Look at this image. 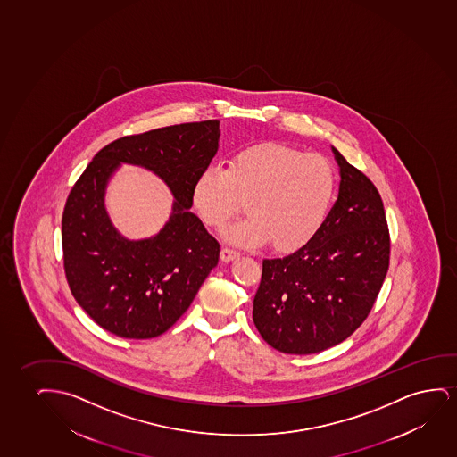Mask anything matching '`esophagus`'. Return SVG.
<instances>
[{
  "label": "esophagus",
  "mask_w": 457,
  "mask_h": 457,
  "mask_svg": "<svg viewBox=\"0 0 457 457\" xmlns=\"http://www.w3.org/2000/svg\"><path fill=\"white\" fill-rule=\"evenodd\" d=\"M238 256H240V253H238L237 250H234V248H229V246H223L221 253H220L221 261H225V262L234 261V259H237Z\"/></svg>",
  "instance_id": "obj_1"
}]
</instances>
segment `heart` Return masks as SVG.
Segmentation results:
<instances>
[{
	"label": "heart",
	"instance_id": "obj_1",
	"mask_svg": "<svg viewBox=\"0 0 457 457\" xmlns=\"http://www.w3.org/2000/svg\"><path fill=\"white\" fill-rule=\"evenodd\" d=\"M337 192V173L326 157L284 144H259L237 151L228 167L201 171L192 203L201 221L220 229L245 207L248 213L225 229L244 246L271 242L278 253L311 244L325 226Z\"/></svg>",
	"mask_w": 457,
	"mask_h": 457
}]
</instances>
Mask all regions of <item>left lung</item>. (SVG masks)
<instances>
[{
	"mask_svg": "<svg viewBox=\"0 0 457 457\" xmlns=\"http://www.w3.org/2000/svg\"><path fill=\"white\" fill-rule=\"evenodd\" d=\"M332 151L342 181L325 226L294 254L265 259L254 296L257 331L286 354H313L350 337L387 275L390 234L381 195Z\"/></svg>",
	"mask_w": 457,
	"mask_h": 457,
	"instance_id": "1",
	"label": "left lung"
}]
</instances>
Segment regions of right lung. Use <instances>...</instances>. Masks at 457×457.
<instances>
[{"label": "right lung", "mask_w": 457, "mask_h": 457, "mask_svg": "<svg viewBox=\"0 0 457 457\" xmlns=\"http://www.w3.org/2000/svg\"><path fill=\"white\" fill-rule=\"evenodd\" d=\"M219 120L117 138L95 154L70 190L63 270L78 304L103 329L125 338L169 331L219 263V242L188 211L195 181L219 150ZM121 162L154 170L176 196L168 225L154 238L128 241L106 217V181Z\"/></svg>", "instance_id": "add662e5"}]
</instances>
